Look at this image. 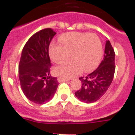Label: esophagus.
<instances>
[{
	"instance_id": "esophagus-1",
	"label": "esophagus",
	"mask_w": 135,
	"mask_h": 135,
	"mask_svg": "<svg viewBox=\"0 0 135 135\" xmlns=\"http://www.w3.org/2000/svg\"><path fill=\"white\" fill-rule=\"evenodd\" d=\"M57 80L59 82H68V80L67 79H64V78H61V77H59V78H57Z\"/></svg>"
}]
</instances>
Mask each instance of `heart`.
<instances>
[{
  "mask_svg": "<svg viewBox=\"0 0 135 135\" xmlns=\"http://www.w3.org/2000/svg\"><path fill=\"white\" fill-rule=\"evenodd\" d=\"M60 45L52 43L49 47L51 60L56 64L65 61L71 53V60L54 69L56 75L68 79L81 71H93L97 68L103 55V46L96 34L86 32H70L59 38Z\"/></svg>",
  "mask_w": 135,
  "mask_h": 135,
  "instance_id": "heart-1",
  "label": "heart"
}]
</instances>
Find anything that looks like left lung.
Here are the masks:
<instances>
[{"label": "left lung", "instance_id": "obj_1", "mask_svg": "<svg viewBox=\"0 0 135 135\" xmlns=\"http://www.w3.org/2000/svg\"><path fill=\"white\" fill-rule=\"evenodd\" d=\"M115 53L109 40H107L103 61L97 69L86 77H81L82 86L75 93L80 101L91 103L99 99L112 84L115 72Z\"/></svg>", "mask_w": 135, "mask_h": 135}]
</instances>
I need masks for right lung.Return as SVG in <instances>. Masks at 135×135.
<instances>
[{
    "instance_id": "add662e5",
    "label": "right lung",
    "mask_w": 135,
    "mask_h": 135,
    "mask_svg": "<svg viewBox=\"0 0 135 135\" xmlns=\"http://www.w3.org/2000/svg\"><path fill=\"white\" fill-rule=\"evenodd\" d=\"M56 32L46 28L36 32L23 47L19 64V78L22 91L30 101L45 104L53 98L59 85L50 75L49 46Z\"/></svg>"
}]
</instances>
